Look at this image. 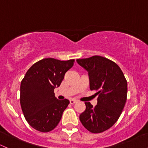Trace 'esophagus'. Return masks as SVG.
Masks as SVG:
<instances>
[{
	"label": "esophagus",
	"mask_w": 148,
	"mask_h": 148,
	"mask_svg": "<svg viewBox=\"0 0 148 148\" xmlns=\"http://www.w3.org/2000/svg\"><path fill=\"white\" fill-rule=\"evenodd\" d=\"M69 102H70V104H74L75 103H77V100H76L75 99H71V100H69Z\"/></svg>",
	"instance_id": "34e87169"
}]
</instances>
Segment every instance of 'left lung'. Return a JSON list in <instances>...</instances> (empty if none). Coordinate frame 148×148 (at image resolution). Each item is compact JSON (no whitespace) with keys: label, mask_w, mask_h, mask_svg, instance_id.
<instances>
[{"label":"left lung","mask_w":148,"mask_h":148,"mask_svg":"<svg viewBox=\"0 0 148 148\" xmlns=\"http://www.w3.org/2000/svg\"><path fill=\"white\" fill-rule=\"evenodd\" d=\"M88 73L90 89L98 92V103L86 102V110L79 116L83 126L94 134L103 132L116 122L127 98V82L120 67L102 56L77 60Z\"/></svg>","instance_id":"left-lung-1"}]
</instances>
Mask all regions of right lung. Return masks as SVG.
Wrapping results in <instances>:
<instances>
[{
  "label": "right lung",
  "instance_id": "1",
  "mask_svg": "<svg viewBox=\"0 0 148 148\" xmlns=\"http://www.w3.org/2000/svg\"><path fill=\"white\" fill-rule=\"evenodd\" d=\"M74 63V60L45 58L34 64L26 73L21 82L20 104L26 120L34 129L49 132L59 124L69 101L57 99L54 89L60 86Z\"/></svg>",
  "mask_w": 148,
  "mask_h": 148
}]
</instances>
